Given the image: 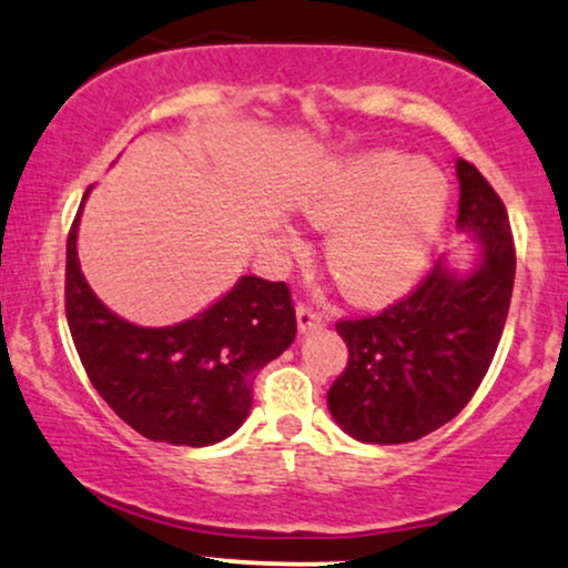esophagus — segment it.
<instances>
[{
	"label": "esophagus",
	"mask_w": 568,
	"mask_h": 568,
	"mask_svg": "<svg viewBox=\"0 0 568 568\" xmlns=\"http://www.w3.org/2000/svg\"><path fill=\"white\" fill-rule=\"evenodd\" d=\"M296 320H298V331L310 333V331H320L325 325V314L320 310H314L310 304H298L296 306Z\"/></svg>",
	"instance_id": "esophagus-1"
}]
</instances>
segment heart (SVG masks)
Segmentation results:
<instances>
[{"instance_id": "heart-1", "label": "heart", "mask_w": 568, "mask_h": 568, "mask_svg": "<svg viewBox=\"0 0 568 568\" xmlns=\"http://www.w3.org/2000/svg\"><path fill=\"white\" fill-rule=\"evenodd\" d=\"M449 206L439 169L392 150L333 166L304 201L306 216L332 227L327 270L359 304L399 296L428 262Z\"/></svg>"}]
</instances>
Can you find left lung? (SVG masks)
<instances>
[{"label":"left lung","mask_w":568,"mask_h":568,"mask_svg":"<svg viewBox=\"0 0 568 568\" xmlns=\"http://www.w3.org/2000/svg\"><path fill=\"white\" fill-rule=\"evenodd\" d=\"M457 227L479 237V266L457 277L439 262L384 312L336 323L349 359L327 407L359 442H415L453 420L500 344L516 277L508 211L474 163L457 161Z\"/></svg>","instance_id":"left-lung-1"}]
</instances>
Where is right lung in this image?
I'll use <instances>...</instances> for the list:
<instances>
[{
    "mask_svg": "<svg viewBox=\"0 0 568 568\" xmlns=\"http://www.w3.org/2000/svg\"><path fill=\"white\" fill-rule=\"evenodd\" d=\"M79 216L81 209L65 245V317L92 386L150 442L206 447L227 439L248 418L256 373L296 338L291 288L245 275L187 323L132 325L81 275Z\"/></svg>",
    "mask_w": 568,
    "mask_h": 568,
    "instance_id": "right-lung-1",
    "label": "right lung"
}]
</instances>
